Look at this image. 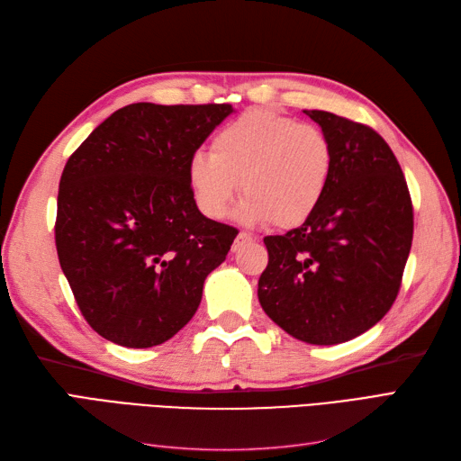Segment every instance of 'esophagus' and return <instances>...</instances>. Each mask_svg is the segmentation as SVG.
Returning <instances> with one entry per match:
<instances>
[{"mask_svg": "<svg viewBox=\"0 0 461 461\" xmlns=\"http://www.w3.org/2000/svg\"><path fill=\"white\" fill-rule=\"evenodd\" d=\"M248 242H254V236H249L248 232H239V236H236V240L232 244V252H239V249Z\"/></svg>", "mask_w": 461, "mask_h": 461, "instance_id": "34e87169", "label": "esophagus"}]
</instances>
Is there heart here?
<instances>
[{"label": "heart", "instance_id": "1", "mask_svg": "<svg viewBox=\"0 0 461 461\" xmlns=\"http://www.w3.org/2000/svg\"><path fill=\"white\" fill-rule=\"evenodd\" d=\"M332 161L329 136L315 124L256 109L225 124L213 136L212 153H192L186 175L205 217H225L242 183V221L290 229L319 207Z\"/></svg>", "mask_w": 461, "mask_h": 461}]
</instances>
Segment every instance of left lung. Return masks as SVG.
Returning <instances> with one entry per match:
<instances>
[{
  "label": "left lung",
  "mask_w": 461,
  "mask_h": 461,
  "mask_svg": "<svg viewBox=\"0 0 461 461\" xmlns=\"http://www.w3.org/2000/svg\"><path fill=\"white\" fill-rule=\"evenodd\" d=\"M332 144L325 196L303 225L265 236L263 312L292 337L330 346L393 308L413 240V205L396 156L364 122L312 109Z\"/></svg>",
  "instance_id": "1"
}]
</instances>
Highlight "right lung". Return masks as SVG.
I'll return each mask as SVG.
<instances>
[{
    "label": "right lung",
    "mask_w": 461,
    "mask_h": 461,
    "mask_svg": "<svg viewBox=\"0 0 461 461\" xmlns=\"http://www.w3.org/2000/svg\"><path fill=\"white\" fill-rule=\"evenodd\" d=\"M230 113V104H132L68 158L55 248L82 317L100 337L158 346L196 313L205 276L239 230L200 213L186 167Z\"/></svg>",
    "instance_id": "right-lung-1"
}]
</instances>
